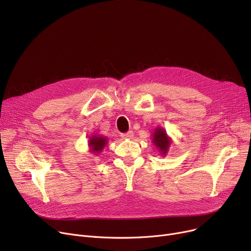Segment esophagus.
<instances>
[{"instance_id": "obj_1", "label": "esophagus", "mask_w": 251, "mask_h": 251, "mask_svg": "<svg viewBox=\"0 0 251 251\" xmlns=\"http://www.w3.org/2000/svg\"><path fill=\"white\" fill-rule=\"evenodd\" d=\"M133 135H134L133 131H128V132H126V133H122L121 137L122 138H126V139H130V138L133 137Z\"/></svg>"}]
</instances>
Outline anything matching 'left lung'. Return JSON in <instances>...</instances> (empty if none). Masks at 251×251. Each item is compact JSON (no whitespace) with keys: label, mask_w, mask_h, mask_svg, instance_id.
Listing matches in <instances>:
<instances>
[{"label":"left lung","mask_w":251,"mask_h":251,"mask_svg":"<svg viewBox=\"0 0 251 251\" xmlns=\"http://www.w3.org/2000/svg\"><path fill=\"white\" fill-rule=\"evenodd\" d=\"M153 143L154 146L161 151V152L166 153L169 148V138L164 129L157 128L155 129V132L153 134Z\"/></svg>","instance_id":"obj_1"}]
</instances>
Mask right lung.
Wrapping results in <instances>:
<instances>
[{
	"label": "right lung",
	"mask_w": 251,
	"mask_h": 251,
	"mask_svg": "<svg viewBox=\"0 0 251 251\" xmlns=\"http://www.w3.org/2000/svg\"><path fill=\"white\" fill-rule=\"evenodd\" d=\"M105 142H107V139H105L104 137L94 136V137H91V139L89 140V146L91 147L92 151L99 152L105 146Z\"/></svg>",
	"instance_id": "add662e5"
}]
</instances>
